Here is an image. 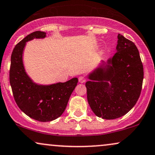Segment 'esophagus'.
I'll return each instance as SVG.
<instances>
[{
    "label": "esophagus",
    "mask_w": 155,
    "mask_h": 155,
    "mask_svg": "<svg viewBox=\"0 0 155 155\" xmlns=\"http://www.w3.org/2000/svg\"><path fill=\"white\" fill-rule=\"evenodd\" d=\"M79 81L80 82V83H84V82L86 81V79H85V78L84 77V76H80L79 77Z\"/></svg>",
    "instance_id": "1"
}]
</instances>
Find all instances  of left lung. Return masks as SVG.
Masks as SVG:
<instances>
[{
	"label": "left lung",
	"mask_w": 155,
	"mask_h": 155,
	"mask_svg": "<svg viewBox=\"0 0 155 155\" xmlns=\"http://www.w3.org/2000/svg\"><path fill=\"white\" fill-rule=\"evenodd\" d=\"M116 53L101 61L87 74V100L98 117L114 119L128 113L140 96L144 79L140 53L131 41L118 34Z\"/></svg>",
	"instance_id": "1"
}]
</instances>
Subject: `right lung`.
Masks as SVG:
<instances>
[{
	"instance_id": "1",
	"label": "right lung",
	"mask_w": 155,
	"mask_h": 155,
	"mask_svg": "<svg viewBox=\"0 0 155 155\" xmlns=\"http://www.w3.org/2000/svg\"><path fill=\"white\" fill-rule=\"evenodd\" d=\"M46 36V33L43 31H35L25 36L13 51L10 68V84L18 107L27 116L43 122L61 116L78 83V79L74 77L66 82L41 84L27 74L23 58L26 43Z\"/></svg>"
}]
</instances>
